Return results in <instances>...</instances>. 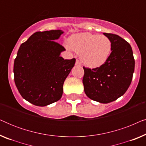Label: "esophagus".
Wrapping results in <instances>:
<instances>
[{"label":"esophagus","instance_id":"1","mask_svg":"<svg viewBox=\"0 0 146 146\" xmlns=\"http://www.w3.org/2000/svg\"><path fill=\"white\" fill-rule=\"evenodd\" d=\"M76 66H81V63L80 62L79 60H76Z\"/></svg>","mask_w":146,"mask_h":146}]
</instances>
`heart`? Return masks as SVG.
<instances>
[{"label": "heart", "instance_id": "heart-1", "mask_svg": "<svg viewBox=\"0 0 146 146\" xmlns=\"http://www.w3.org/2000/svg\"><path fill=\"white\" fill-rule=\"evenodd\" d=\"M68 42V48L80 54L82 62L92 68L101 66L107 61L112 48L111 40L106 36L90 33L75 34Z\"/></svg>", "mask_w": 146, "mask_h": 146}]
</instances>
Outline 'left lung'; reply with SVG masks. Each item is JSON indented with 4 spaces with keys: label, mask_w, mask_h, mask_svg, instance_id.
Here are the masks:
<instances>
[{
    "label": "left lung",
    "mask_w": 146,
    "mask_h": 146,
    "mask_svg": "<svg viewBox=\"0 0 146 146\" xmlns=\"http://www.w3.org/2000/svg\"><path fill=\"white\" fill-rule=\"evenodd\" d=\"M111 40V52L101 66L83 67V84L89 98L108 104L124 94L132 80L135 60L129 44L118 35L104 33Z\"/></svg>",
    "instance_id": "obj_1"
}]
</instances>
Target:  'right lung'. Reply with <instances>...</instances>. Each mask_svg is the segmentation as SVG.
<instances>
[{"label": "right lung", "mask_w": 146, "mask_h": 146, "mask_svg": "<svg viewBox=\"0 0 146 146\" xmlns=\"http://www.w3.org/2000/svg\"><path fill=\"white\" fill-rule=\"evenodd\" d=\"M61 30L36 32L22 44L14 63L15 82L26 100L38 106L57 102L76 59L60 56L66 50L56 40Z\"/></svg>", "instance_id": "add662e5"}]
</instances>
